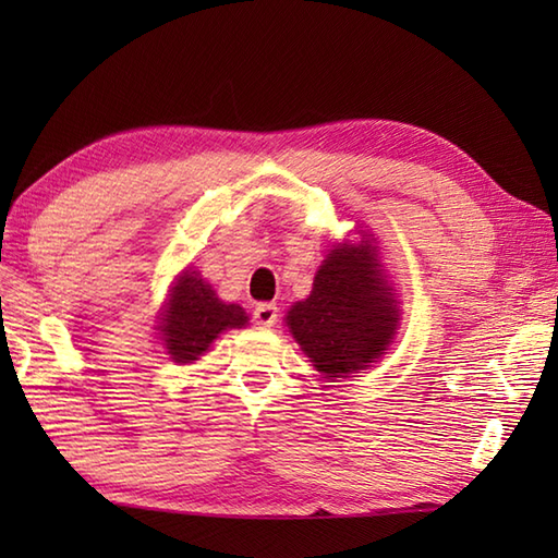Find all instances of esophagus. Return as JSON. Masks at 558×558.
Returning <instances> with one entry per match:
<instances>
[{
  "label": "esophagus",
  "instance_id": "esophagus-1",
  "mask_svg": "<svg viewBox=\"0 0 558 558\" xmlns=\"http://www.w3.org/2000/svg\"><path fill=\"white\" fill-rule=\"evenodd\" d=\"M254 322H256V326L270 328L272 324L278 322V306H276V304H270V302L258 304L256 310H254Z\"/></svg>",
  "mask_w": 558,
  "mask_h": 558
}]
</instances>
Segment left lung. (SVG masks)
I'll return each mask as SVG.
<instances>
[{"label":"left lung","mask_w":558,"mask_h":558,"mask_svg":"<svg viewBox=\"0 0 558 558\" xmlns=\"http://www.w3.org/2000/svg\"><path fill=\"white\" fill-rule=\"evenodd\" d=\"M393 288L386 282L369 234L360 244L330 248L316 270L312 294L286 316L322 378H348L384 357L400 326Z\"/></svg>","instance_id":"8db88e82"}]
</instances>
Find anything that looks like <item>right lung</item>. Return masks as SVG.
<instances>
[{"label": "right lung", "mask_w": 558, "mask_h": 558, "mask_svg": "<svg viewBox=\"0 0 558 558\" xmlns=\"http://www.w3.org/2000/svg\"><path fill=\"white\" fill-rule=\"evenodd\" d=\"M248 316L240 304H225L216 290L201 278L198 270L186 268L172 282L170 298L160 312V340L170 360L192 364L204 354L222 330L244 328Z\"/></svg>", "instance_id": "1"}]
</instances>
